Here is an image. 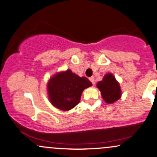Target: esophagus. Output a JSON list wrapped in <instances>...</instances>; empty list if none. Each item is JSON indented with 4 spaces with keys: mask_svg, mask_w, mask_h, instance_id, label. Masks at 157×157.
<instances>
[{
    "mask_svg": "<svg viewBox=\"0 0 157 157\" xmlns=\"http://www.w3.org/2000/svg\"><path fill=\"white\" fill-rule=\"evenodd\" d=\"M89 80H90V81H91V83H92L93 85H94V84H95V80H94V77H90Z\"/></svg>",
    "mask_w": 157,
    "mask_h": 157,
    "instance_id": "34e87169",
    "label": "esophagus"
}]
</instances>
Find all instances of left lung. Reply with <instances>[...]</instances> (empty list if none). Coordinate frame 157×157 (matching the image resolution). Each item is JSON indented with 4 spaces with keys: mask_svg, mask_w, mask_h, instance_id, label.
Masks as SVG:
<instances>
[{
    "mask_svg": "<svg viewBox=\"0 0 157 157\" xmlns=\"http://www.w3.org/2000/svg\"><path fill=\"white\" fill-rule=\"evenodd\" d=\"M97 87L101 91L102 99L107 103H113L121 97L120 85L111 74H107L102 81L97 84Z\"/></svg>",
    "mask_w": 157,
    "mask_h": 157,
    "instance_id": "8db88e82",
    "label": "left lung"
}]
</instances>
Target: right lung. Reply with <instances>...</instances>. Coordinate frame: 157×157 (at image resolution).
Segmentation results:
<instances>
[{
    "mask_svg": "<svg viewBox=\"0 0 157 157\" xmlns=\"http://www.w3.org/2000/svg\"><path fill=\"white\" fill-rule=\"evenodd\" d=\"M91 85L89 79L79 77L71 70L60 72L48 81L49 100L55 107L68 111L79 103L83 90Z\"/></svg>",
    "mask_w": 157,
    "mask_h": 157,
    "instance_id": "add662e5",
    "label": "right lung"
}]
</instances>
